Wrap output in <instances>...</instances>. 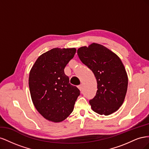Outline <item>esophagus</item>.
Returning <instances> with one entry per match:
<instances>
[{
	"mask_svg": "<svg viewBox=\"0 0 149 149\" xmlns=\"http://www.w3.org/2000/svg\"><path fill=\"white\" fill-rule=\"evenodd\" d=\"M78 87V88H79V89L80 90V91H81L82 90H83V86H82V84H80V85H79Z\"/></svg>",
	"mask_w": 149,
	"mask_h": 149,
	"instance_id": "1",
	"label": "esophagus"
}]
</instances>
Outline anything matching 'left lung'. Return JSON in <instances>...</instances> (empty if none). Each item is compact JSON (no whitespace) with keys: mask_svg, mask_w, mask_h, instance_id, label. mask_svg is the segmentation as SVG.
Listing matches in <instances>:
<instances>
[{"mask_svg":"<svg viewBox=\"0 0 149 149\" xmlns=\"http://www.w3.org/2000/svg\"><path fill=\"white\" fill-rule=\"evenodd\" d=\"M78 55L97 80L96 96L89 100L92 109L108 116L119 109L127 93L128 78L120 58L105 47L92 43L78 49Z\"/></svg>","mask_w":149,"mask_h":149,"instance_id":"1","label":"left lung"}]
</instances>
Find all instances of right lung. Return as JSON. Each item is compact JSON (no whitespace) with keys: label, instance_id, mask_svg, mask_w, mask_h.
I'll return each instance as SVG.
<instances>
[{"label":"right lung","instance_id":"obj_1","mask_svg":"<svg viewBox=\"0 0 149 149\" xmlns=\"http://www.w3.org/2000/svg\"><path fill=\"white\" fill-rule=\"evenodd\" d=\"M76 52L74 48H53L38 58L30 72L29 84L33 104L43 118L54 123L68 118L80 94L64 72Z\"/></svg>","mask_w":149,"mask_h":149}]
</instances>
